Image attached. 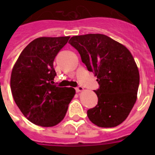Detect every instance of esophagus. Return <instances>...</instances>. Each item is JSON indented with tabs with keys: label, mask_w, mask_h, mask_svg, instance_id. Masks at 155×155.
<instances>
[{
	"label": "esophagus",
	"mask_w": 155,
	"mask_h": 155,
	"mask_svg": "<svg viewBox=\"0 0 155 155\" xmlns=\"http://www.w3.org/2000/svg\"><path fill=\"white\" fill-rule=\"evenodd\" d=\"M75 90H76L77 92H79V91H81L84 90V87H82V86L81 85H78L77 87H75Z\"/></svg>",
	"instance_id": "obj_1"
}]
</instances>
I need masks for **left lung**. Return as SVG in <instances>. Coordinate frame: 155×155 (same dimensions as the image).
Returning <instances> with one entry per match:
<instances>
[{
  "mask_svg": "<svg viewBox=\"0 0 155 155\" xmlns=\"http://www.w3.org/2000/svg\"><path fill=\"white\" fill-rule=\"evenodd\" d=\"M69 43L80 53L87 71L97 77L98 104L87 111L99 127H114L127 119L136 102L140 83L137 64L124 45L102 34L71 37Z\"/></svg>",
  "mask_w": 155,
  "mask_h": 155,
  "instance_id": "1",
  "label": "left lung"
}]
</instances>
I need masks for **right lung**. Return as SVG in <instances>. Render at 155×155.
Segmentation results:
<instances>
[{
  "label": "right lung",
  "instance_id": "right-lung-1",
  "mask_svg": "<svg viewBox=\"0 0 155 155\" xmlns=\"http://www.w3.org/2000/svg\"><path fill=\"white\" fill-rule=\"evenodd\" d=\"M69 36L40 37L21 53L11 76V89L18 107L30 122L53 127L65 116L75 94L73 87H57L53 68L56 56Z\"/></svg>",
  "mask_w": 155,
  "mask_h": 155
}]
</instances>
